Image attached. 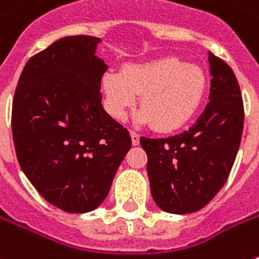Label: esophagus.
<instances>
[{
	"label": "esophagus",
	"mask_w": 259,
	"mask_h": 259,
	"mask_svg": "<svg viewBox=\"0 0 259 259\" xmlns=\"http://www.w3.org/2000/svg\"><path fill=\"white\" fill-rule=\"evenodd\" d=\"M130 138H132V145L138 146L139 145V135L136 132H130Z\"/></svg>",
	"instance_id": "1"
}]
</instances>
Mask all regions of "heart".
<instances>
[{
  "label": "heart",
  "mask_w": 259,
  "mask_h": 259,
  "mask_svg": "<svg viewBox=\"0 0 259 259\" xmlns=\"http://www.w3.org/2000/svg\"><path fill=\"white\" fill-rule=\"evenodd\" d=\"M207 90L204 72L177 56L127 63L121 72L101 76L104 108L114 120H124L141 94L136 121L152 124L161 133L184 127L196 116Z\"/></svg>",
  "instance_id": "b5f03b06"
}]
</instances>
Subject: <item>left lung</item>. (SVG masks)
I'll list each match as a JSON object with an SVG mask.
<instances>
[{"instance_id": "left-lung-1", "label": "left lung", "mask_w": 259, "mask_h": 259, "mask_svg": "<svg viewBox=\"0 0 259 259\" xmlns=\"http://www.w3.org/2000/svg\"><path fill=\"white\" fill-rule=\"evenodd\" d=\"M208 63L210 101L196 123L165 139L141 138L152 197L166 213L187 214L204 207L226 183L241 145L243 103L238 79L210 52Z\"/></svg>"}]
</instances>
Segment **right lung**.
I'll list each match as a JSON object with an SVG mask.
<instances>
[{"label":"right lung","mask_w":259,"mask_h":259,"mask_svg":"<svg viewBox=\"0 0 259 259\" xmlns=\"http://www.w3.org/2000/svg\"><path fill=\"white\" fill-rule=\"evenodd\" d=\"M100 41H53L26 63L13 100L18 163L40 196L68 213H87L104 201L132 146L129 132L101 104L108 66L96 55Z\"/></svg>","instance_id":"obj_1"}]
</instances>
